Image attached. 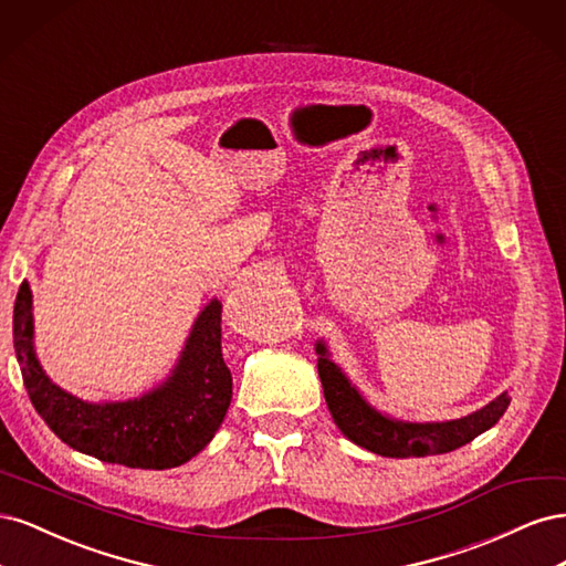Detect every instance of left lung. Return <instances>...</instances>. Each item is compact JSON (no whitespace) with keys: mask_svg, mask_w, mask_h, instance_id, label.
Instances as JSON below:
<instances>
[{"mask_svg":"<svg viewBox=\"0 0 566 566\" xmlns=\"http://www.w3.org/2000/svg\"><path fill=\"white\" fill-rule=\"evenodd\" d=\"M318 354V378L323 385L325 403L339 432L361 449L378 453L385 458H422L449 453L465 447L474 437L491 430L501 420L510 406L507 391L499 399H493L474 413L447 420V422H406L389 418L380 410H375L349 380L331 361V354L323 342L316 345Z\"/></svg>","mask_w":566,"mask_h":566,"instance_id":"8db88e82","label":"left lung"}]
</instances>
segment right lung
<instances>
[{"instance_id": "1", "label": "right lung", "mask_w": 566, "mask_h": 566, "mask_svg": "<svg viewBox=\"0 0 566 566\" xmlns=\"http://www.w3.org/2000/svg\"><path fill=\"white\" fill-rule=\"evenodd\" d=\"M13 349L28 397L67 447L139 470H169L212 441L231 403V370L221 356V304L198 314L172 375L139 399L90 403L63 391L42 370L32 345V293L21 283L13 304Z\"/></svg>"}]
</instances>
